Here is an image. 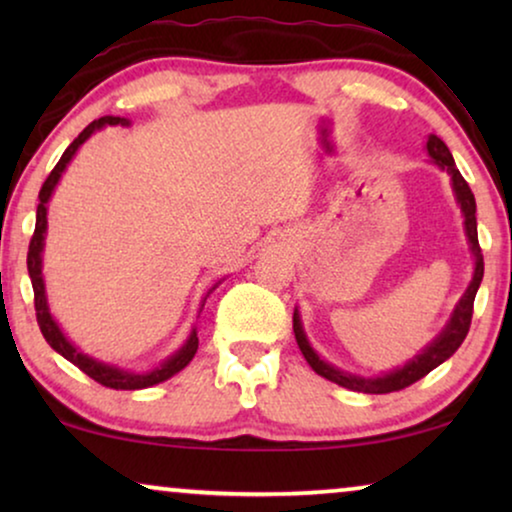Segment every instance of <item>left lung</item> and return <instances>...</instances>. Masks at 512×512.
Masks as SVG:
<instances>
[{
  "mask_svg": "<svg viewBox=\"0 0 512 512\" xmlns=\"http://www.w3.org/2000/svg\"><path fill=\"white\" fill-rule=\"evenodd\" d=\"M426 151H429V156L436 160V165L443 167V170H447V174L452 177L454 193H457L461 212H464V219H466L464 223H466L468 242H471V251L475 256L473 282L466 289L464 298L459 300V305L452 314L450 324L445 326V331L440 333L438 338L433 340L422 354L415 356V359H412L408 366H403L401 370H394V373L382 375V377H370V380H366V377L340 373V370H335L333 366H328V363L321 361L319 356L314 354L310 342H307V338H305L298 314H293V333H296V342H298L300 352H303V356H305V361L310 363L314 373L326 377V380H331L335 384H340V387H345V389L363 391V394H389V391H401L405 387H410V384L422 380V377L429 375L433 368H438L440 363L450 359V356L461 347V342L466 340L468 328H471L473 300H475V293H478V286L482 282V275H485V261H482V249H480V242H478V221H475V198H473L471 186L466 184V179L461 177L457 165H454L452 153L445 146L443 139L431 135L429 142H426Z\"/></svg>",
  "mask_w": 512,
  "mask_h": 512,
  "instance_id": "obj_1",
  "label": "left lung"
}]
</instances>
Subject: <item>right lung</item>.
<instances>
[{"mask_svg":"<svg viewBox=\"0 0 512 512\" xmlns=\"http://www.w3.org/2000/svg\"><path fill=\"white\" fill-rule=\"evenodd\" d=\"M118 123L128 125L125 118L104 116V118H97V121L90 123L88 128H83L81 135L67 146L65 153H62V158L58 160V165H55L53 172L46 177L44 186H41V191H39L37 226H34L30 249H27V272H30L32 289H34V312H37V324L41 328V333H44L46 342L55 349V352L65 356L67 361H72L76 368L83 370V373H86L88 377H93L95 382H100L102 387H109V389H146V387H153V384H158V382H165L167 377L179 373L181 368H186L188 363H191L195 352H198V333L193 331L186 345L181 347L179 352L172 356V359H167L163 366L151 370V373H144V375L125 373V370L111 368V366H107V363H100V361L90 359V356H86V354H81L79 349H76L72 342L65 338V335H62L58 324H55L51 314H48L44 279H41V249H44V233H46V202H48V198H51V193H53L55 184H58L62 170H65L69 160H72L76 149H79V146L86 142V139L93 135L95 130H100L102 125H118Z\"/></svg>","mask_w":512,"mask_h":512,"instance_id":"right-lung-1","label":"right lung"}]
</instances>
